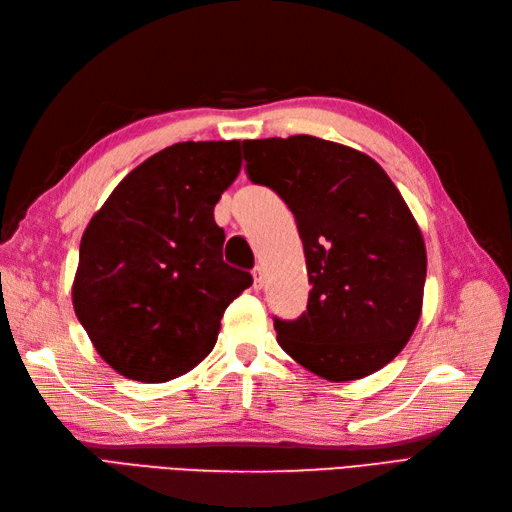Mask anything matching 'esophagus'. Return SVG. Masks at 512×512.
Wrapping results in <instances>:
<instances>
[{
  "instance_id": "obj_1",
  "label": "esophagus",
  "mask_w": 512,
  "mask_h": 512,
  "mask_svg": "<svg viewBox=\"0 0 512 512\" xmlns=\"http://www.w3.org/2000/svg\"><path fill=\"white\" fill-rule=\"evenodd\" d=\"M253 285H255V290H261V285H264V268H261L259 264L253 268Z\"/></svg>"
}]
</instances>
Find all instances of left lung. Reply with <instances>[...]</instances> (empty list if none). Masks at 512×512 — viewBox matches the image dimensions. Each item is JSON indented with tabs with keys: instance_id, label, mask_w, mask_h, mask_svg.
Returning a JSON list of instances; mask_svg holds the SVG:
<instances>
[{
	"instance_id": "1",
	"label": "left lung",
	"mask_w": 512,
	"mask_h": 512,
	"mask_svg": "<svg viewBox=\"0 0 512 512\" xmlns=\"http://www.w3.org/2000/svg\"><path fill=\"white\" fill-rule=\"evenodd\" d=\"M246 175L281 196L303 240L309 300L274 318L279 346L326 381H357L413 335L426 246L398 188L372 157L316 136L244 140Z\"/></svg>"
}]
</instances>
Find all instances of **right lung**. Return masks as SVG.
Here are the masks:
<instances>
[{
    "label": "right lung",
    "instance_id": "add662e5",
    "mask_svg": "<svg viewBox=\"0 0 512 512\" xmlns=\"http://www.w3.org/2000/svg\"><path fill=\"white\" fill-rule=\"evenodd\" d=\"M240 142H177L114 188L88 222L75 316L101 359L140 383H166L212 352L220 318L253 285L222 261L214 207L240 173Z\"/></svg>",
    "mask_w": 512,
    "mask_h": 512
}]
</instances>
